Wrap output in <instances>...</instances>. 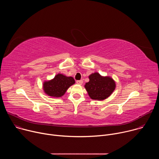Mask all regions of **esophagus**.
<instances>
[{"instance_id":"34e87169","label":"esophagus","mask_w":159,"mask_h":159,"mask_svg":"<svg viewBox=\"0 0 159 159\" xmlns=\"http://www.w3.org/2000/svg\"><path fill=\"white\" fill-rule=\"evenodd\" d=\"M76 83L79 85H82V83H83V80H77L76 81Z\"/></svg>"}]
</instances>
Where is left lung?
<instances>
[{
	"mask_svg": "<svg viewBox=\"0 0 159 159\" xmlns=\"http://www.w3.org/2000/svg\"><path fill=\"white\" fill-rule=\"evenodd\" d=\"M89 78V82L85 84V88L92 99L104 100L115 89V82L109 77H102L96 72L90 75Z\"/></svg>",
	"mask_w": 159,
	"mask_h": 159,
	"instance_id": "1",
	"label": "left lung"
}]
</instances>
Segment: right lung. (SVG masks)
I'll return each mask as SVG.
<instances>
[{
  "label": "right lung",
  "mask_w": 159,
  "mask_h": 159,
  "mask_svg": "<svg viewBox=\"0 0 159 159\" xmlns=\"http://www.w3.org/2000/svg\"><path fill=\"white\" fill-rule=\"evenodd\" d=\"M74 84H75V80L73 77L58 74L53 79L44 82L43 89L44 93L48 96L60 98L63 96L66 90Z\"/></svg>",
  "instance_id": "obj_1"
}]
</instances>
